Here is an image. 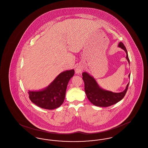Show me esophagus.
<instances>
[{"label":"esophagus","mask_w":148,"mask_h":148,"mask_svg":"<svg viewBox=\"0 0 148 148\" xmlns=\"http://www.w3.org/2000/svg\"><path fill=\"white\" fill-rule=\"evenodd\" d=\"M83 70V66H78L77 67V68H76V69H75V72H76V73H77V74H79V73H80Z\"/></svg>","instance_id":"34e87169"}]
</instances>
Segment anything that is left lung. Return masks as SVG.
I'll return each instance as SVG.
<instances>
[{
  "label": "left lung",
  "instance_id": "1",
  "mask_svg": "<svg viewBox=\"0 0 148 148\" xmlns=\"http://www.w3.org/2000/svg\"><path fill=\"white\" fill-rule=\"evenodd\" d=\"M118 46L126 52V58L129 63L130 61L128 58L127 52L124 44L122 42H120ZM82 75L83 79L84 82L85 92L87 98L92 104L101 107H107L112 106L120 101L124 97L129 84H127L126 89L123 92H113L101 89L95 80L87 73H83ZM129 77H130V74L129 75Z\"/></svg>",
  "mask_w": 148,
  "mask_h": 148
}]
</instances>
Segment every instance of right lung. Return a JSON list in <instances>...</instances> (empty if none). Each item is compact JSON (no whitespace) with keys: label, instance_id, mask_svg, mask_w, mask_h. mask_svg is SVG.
Here are the masks:
<instances>
[{"label":"right lung","instance_id":"obj_1","mask_svg":"<svg viewBox=\"0 0 148 148\" xmlns=\"http://www.w3.org/2000/svg\"><path fill=\"white\" fill-rule=\"evenodd\" d=\"M74 74V69L60 73L45 89L29 91L30 100L36 106L46 109H54L63 103L69 81Z\"/></svg>","mask_w":148,"mask_h":148}]
</instances>
